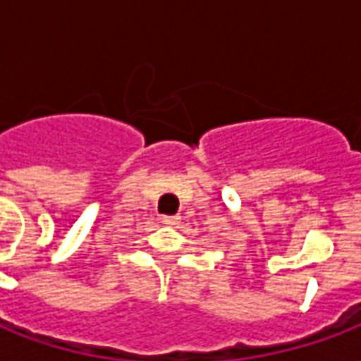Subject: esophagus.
I'll list each match as a JSON object with an SVG mask.
<instances>
[{
  "label": "esophagus",
  "instance_id": "1",
  "mask_svg": "<svg viewBox=\"0 0 361 361\" xmlns=\"http://www.w3.org/2000/svg\"><path fill=\"white\" fill-rule=\"evenodd\" d=\"M162 224H166V226H176V224H180V216L178 214H173V216H162Z\"/></svg>",
  "mask_w": 361,
  "mask_h": 361
}]
</instances>
